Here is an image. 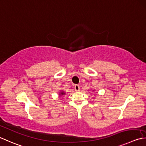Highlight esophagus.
I'll list each match as a JSON object with an SVG mask.
<instances>
[{
	"label": "esophagus",
	"instance_id": "1",
	"mask_svg": "<svg viewBox=\"0 0 146 146\" xmlns=\"http://www.w3.org/2000/svg\"><path fill=\"white\" fill-rule=\"evenodd\" d=\"M80 89V86L78 85H75V90L76 91H79Z\"/></svg>",
	"mask_w": 146,
	"mask_h": 146
}]
</instances>
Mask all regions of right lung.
<instances>
[{"mask_svg": "<svg viewBox=\"0 0 146 146\" xmlns=\"http://www.w3.org/2000/svg\"><path fill=\"white\" fill-rule=\"evenodd\" d=\"M61 95H64V93L63 92H62L61 93Z\"/></svg>", "mask_w": 146, "mask_h": 146, "instance_id": "right-lung-1", "label": "right lung"}]
</instances>
